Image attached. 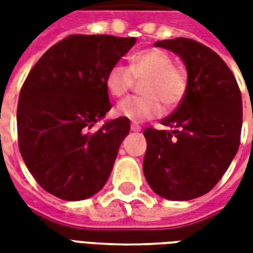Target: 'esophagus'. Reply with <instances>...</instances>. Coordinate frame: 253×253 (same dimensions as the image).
<instances>
[{
	"label": "esophagus",
	"mask_w": 253,
	"mask_h": 253,
	"mask_svg": "<svg viewBox=\"0 0 253 253\" xmlns=\"http://www.w3.org/2000/svg\"><path fill=\"white\" fill-rule=\"evenodd\" d=\"M130 128H131V131H141V127L138 126V125H131Z\"/></svg>",
	"instance_id": "1"
}]
</instances>
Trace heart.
I'll list each match as a JSON object with an SVG mask.
<instances>
[{"mask_svg":"<svg viewBox=\"0 0 253 253\" xmlns=\"http://www.w3.org/2000/svg\"><path fill=\"white\" fill-rule=\"evenodd\" d=\"M134 80H143V96H131L116 105V115L132 122L153 119L163 114V105L175 108L187 93L188 78L184 69L173 63V58L159 47L137 51L128 65L115 63L105 76V89L112 97H122L132 88Z\"/></svg>","mask_w":253,"mask_h":253,"instance_id":"obj_1","label":"heart"}]
</instances>
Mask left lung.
Instances as JSON below:
<instances>
[{"instance_id": "1", "label": "left lung", "mask_w": 253, "mask_h": 253, "mask_svg": "<svg viewBox=\"0 0 253 253\" xmlns=\"http://www.w3.org/2000/svg\"><path fill=\"white\" fill-rule=\"evenodd\" d=\"M156 46L180 55L188 86L177 108L161 121L165 128H145L143 173L160 196L190 201L217 184L239 150L241 92L222 58L199 42L176 38Z\"/></svg>"}]
</instances>
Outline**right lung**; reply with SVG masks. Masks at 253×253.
<instances>
[{
    "label": "right lung",
    "mask_w": 253,
    "mask_h": 253,
    "mask_svg": "<svg viewBox=\"0 0 253 253\" xmlns=\"http://www.w3.org/2000/svg\"><path fill=\"white\" fill-rule=\"evenodd\" d=\"M135 38L70 35L31 69L17 104L20 153L39 186L63 201H81L104 187L130 121L90 128L111 110L105 76Z\"/></svg>",
    "instance_id": "obj_1"
}]
</instances>
